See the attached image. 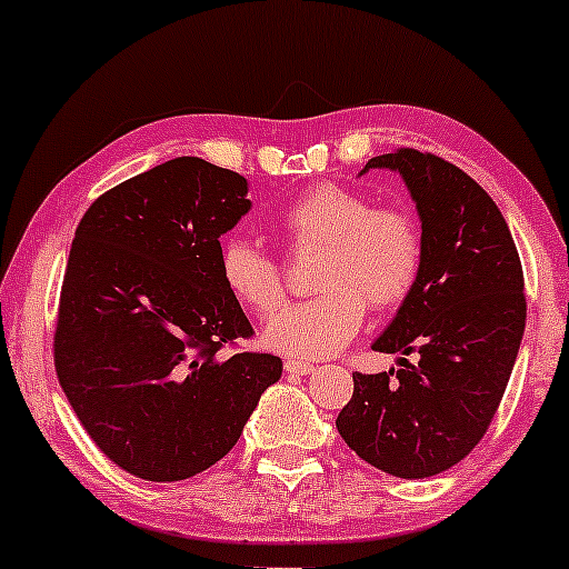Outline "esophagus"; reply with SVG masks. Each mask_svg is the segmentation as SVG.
Segmentation results:
<instances>
[{"label":"esophagus","instance_id":"1","mask_svg":"<svg viewBox=\"0 0 569 569\" xmlns=\"http://www.w3.org/2000/svg\"><path fill=\"white\" fill-rule=\"evenodd\" d=\"M283 369L289 371V375H312V371H316V367H312V363L297 361V358H291V361H286Z\"/></svg>","mask_w":569,"mask_h":569}]
</instances>
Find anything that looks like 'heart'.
<instances>
[{
  "mask_svg": "<svg viewBox=\"0 0 569 569\" xmlns=\"http://www.w3.org/2000/svg\"><path fill=\"white\" fill-rule=\"evenodd\" d=\"M278 227L291 251L321 248L312 289L264 329L270 350L293 358H326L361 329L367 305L393 310L417 289L426 262V238L403 206H375L369 194L339 184H316L280 211ZM221 280L240 305L272 316L286 299L283 264L248 238L219 248Z\"/></svg>",
  "mask_w": 569,
  "mask_h": 569,
  "instance_id": "obj_1",
  "label": "heart"
}]
</instances>
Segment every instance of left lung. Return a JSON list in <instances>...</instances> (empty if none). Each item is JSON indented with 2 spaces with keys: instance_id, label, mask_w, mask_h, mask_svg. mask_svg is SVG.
Here are the masks:
<instances>
[{
  "instance_id": "1",
  "label": "left lung",
  "mask_w": 569,
  "mask_h": 569,
  "mask_svg": "<svg viewBox=\"0 0 569 569\" xmlns=\"http://www.w3.org/2000/svg\"><path fill=\"white\" fill-rule=\"evenodd\" d=\"M401 173L426 238L417 289L371 345L398 367L352 375L337 430L369 466L428 479L485 439L525 335V272L500 208L466 171L417 149L371 158ZM418 352L409 365L406 356Z\"/></svg>"
}]
</instances>
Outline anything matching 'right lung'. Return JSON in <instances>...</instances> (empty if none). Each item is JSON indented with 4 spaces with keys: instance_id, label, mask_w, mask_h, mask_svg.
<instances>
[{
    "instance_id": "1",
    "label": "right lung",
    "mask_w": 569,
    "mask_h": 569,
    "mask_svg": "<svg viewBox=\"0 0 569 569\" xmlns=\"http://www.w3.org/2000/svg\"><path fill=\"white\" fill-rule=\"evenodd\" d=\"M246 194L240 173L176 158L103 192L77 224L56 375L96 447L139 479L211 468L280 380L270 352L219 356L253 335L219 270Z\"/></svg>"
}]
</instances>
